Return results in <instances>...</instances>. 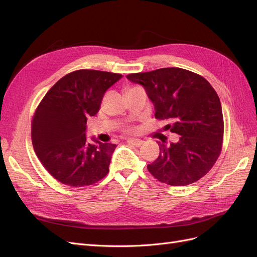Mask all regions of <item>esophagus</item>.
<instances>
[{
    "label": "esophagus",
    "mask_w": 257,
    "mask_h": 257,
    "mask_svg": "<svg viewBox=\"0 0 257 257\" xmlns=\"http://www.w3.org/2000/svg\"><path fill=\"white\" fill-rule=\"evenodd\" d=\"M128 145H132V146H134V147H139V146H142L143 145V141L142 139H137V138H130V139H127V142H126Z\"/></svg>",
    "instance_id": "1"
}]
</instances>
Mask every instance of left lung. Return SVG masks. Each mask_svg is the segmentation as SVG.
I'll return each mask as SVG.
<instances>
[{
    "label": "left lung",
    "mask_w": 257,
    "mask_h": 257,
    "mask_svg": "<svg viewBox=\"0 0 257 257\" xmlns=\"http://www.w3.org/2000/svg\"><path fill=\"white\" fill-rule=\"evenodd\" d=\"M126 78L144 87L154 105L155 118L180 135L170 146L160 144V155L148 165L159 181L183 186L204 177L221 153L223 113L220 98L204 77L179 67L130 74Z\"/></svg>",
    "instance_id": "obj_1"
}]
</instances>
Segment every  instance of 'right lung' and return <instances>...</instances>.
Masks as SVG:
<instances>
[{
    "mask_svg": "<svg viewBox=\"0 0 257 257\" xmlns=\"http://www.w3.org/2000/svg\"><path fill=\"white\" fill-rule=\"evenodd\" d=\"M122 75L79 69L46 93L32 121L34 151L47 172L69 186L90 185L109 172L116 145L85 137L87 120L99 110L105 92Z\"/></svg>",
    "mask_w": 257,
    "mask_h": 257,
    "instance_id": "obj_1",
    "label": "right lung"
}]
</instances>
